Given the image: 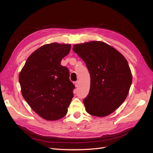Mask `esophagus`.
I'll list each match as a JSON object with an SVG mask.
<instances>
[{"label":"esophagus","mask_w":153,"mask_h":153,"mask_svg":"<svg viewBox=\"0 0 153 153\" xmlns=\"http://www.w3.org/2000/svg\"><path fill=\"white\" fill-rule=\"evenodd\" d=\"M78 81H76V82H74V84H75V87H78Z\"/></svg>","instance_id":"1"}]
</instances>
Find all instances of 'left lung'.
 <instances>
[{"instance_id": "obj_1", "label": "left lung", "mask_w": 153, "mask_h": 153, "mask_svg": "<svg viewBox=\"0 0 153 153\" xmlns=\"http://www.w3.org/2000/svg\"><path fill=\"white\" fill-rule=\"evenodd\" d=\"M90 73L89 94L83 102L87 113L105 117L114 112L126 100L132 82L126 59L117 50L101 41L73 46Z\"/></svg>"}]
</instances>
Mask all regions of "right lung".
<instances>
[{"instance_id":"right-lung-1","label":"right lung","mask_w":153,"mask_h":153,"mask_svg":"<svg viewBox=\"0 0 153 153\" xmlns=\"http://www.w3.org/2000/svg\"><path fill=\"white\" fill-rule=\"evenodd\" d=\"M71 45H45L32 53L19 75L22 94L31 108L48 121L62 118L73 98L75 86L67 67L61 65Z\"/></svg>"}]
</instances>
